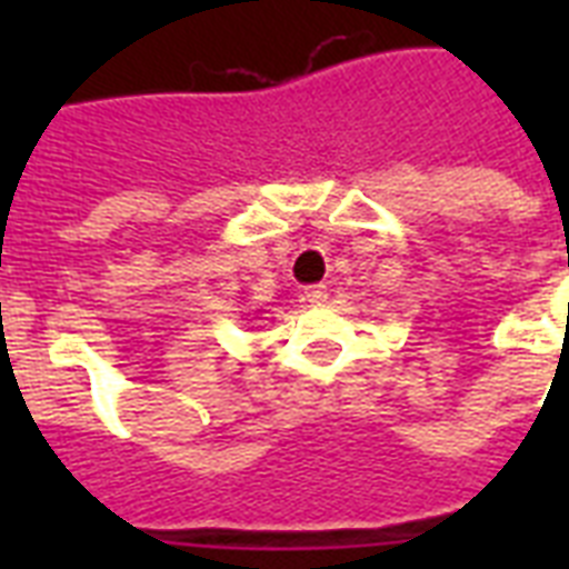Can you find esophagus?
Masks as SVG:
<instances>
[{
  "label": "esophagus",
  "instance_id": "obj_1",
  "mask_svg": "<svg viewBox=\"0 0 569 569\" xmlns=\"http://www.w3.org/2000/svg\"><path fill=\"white\" fill-rule=\"evenodd\" d=\"M303 298H307L310 303H325L328 301V286L325 283L307 286V289H303Z\"/></svg>",
  "mask_w": 569,
  "mask_h": 569
}]
</instances>
